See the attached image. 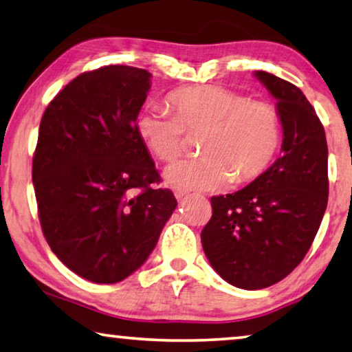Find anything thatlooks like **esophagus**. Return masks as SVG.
<instances>
[{"mask_svg": "<svg viewBox=\"0 0 352 352\" xmlns=\"http://www.w3.org/2000/svg\"><path fill=\"white\" fill-rule=\"evenodd\" d=\"M174 196L177 201H182V199L186 196V191L182 190V188H174Z\"/></svg>", "mask_w": 352, "mask_h": 352, "instance_id": "1", "label": "esophagus"}]
</instances>
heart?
<instances>
[{"label": "heart", "instance_id": "1", "mask_svg": "<svg viewBox=\"0 0 352 352\" xmlns=\"http://www.w3.org/2000/svg\"><path fill=\"white\" fill-rule=\"evenodd\" d=\"M175 116L158 106L138 117V134L146 150L166 164L185 150L188 134H201L197 160L172 166L169 185L182 190L214 191L228 183H246L264 174L281 144V118L275 106L253 101L217 85L185 87L169 93Z\"/></svg>", "mask_w": 352, "mask_h": 352}]
</instances>
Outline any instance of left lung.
Returning <instances> with one entry per match:
<instances>
[{"label":"left lung","mask_w":352,"mask_h":352,"mask_svg":"<svg viewBox=\"0 0 352 352\" xmlns=\"http://www.w3.org/2000/svg\"><path fill=\"white\" fill-rule=\"evenodd\" d=\"M254 77L276 99L283 155L237 192L213 196L202 229L214 272L240 289H264L305 258L327 207V140L305 94L264 71Z\"/></svg>","instance_id":"obj_1"}]
</instances>
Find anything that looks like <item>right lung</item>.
I'll return each instance as SVG.
<instances>
[{
	"label": "right lung",
	"mask_w": 352,
	"mask_h": 352,
	"mask_svg": "<svg viewBox=\"0 0 352 352\" xmlns=\"http://www.w3.org/2000/svg\"><path fill=\"white\" fill-rule=\"evenodd\" d=\"M151 74L131 66L83 72L56 94L39 126L33 185L42 232L67 269L112 285L148 259L177 201L135 120Z\"/></svg>",
	"instance_id": "obj_1"
}]
</instances>
